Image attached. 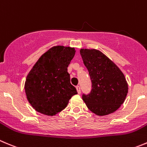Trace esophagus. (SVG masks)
Instances as JSON below:
<instances>
[{
    "instance_id": "34e87169",
    "label": "esophagus",
    "mask_w": 147,
    "mask_h": 147,
    "mask_svg": "<svg viewBox=\"0 0 147 147\" xmlns=\"http://www.w3.org/2000/svg\"><path fill=\"white\" fill-rule=\"evenodd\" d=\"M76 89H77V91H78V93H80V86H76Z\"/></svg>"
}]
</instances>
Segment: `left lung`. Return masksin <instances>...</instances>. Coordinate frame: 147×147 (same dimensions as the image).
<instances>
[{"label": "left lung", "instance_id": "left-lung-1", "mask_svg": "<svg viewBox=\"0 0 147 147\" xmlns=\"http://www.w3.org/2000/svg\"><path fill=\"white\" fill-rule=\"evenodd\" d=\"M80 52L92 82L90 92L82 94V100L90 111L98 116L113 113L127 95L128 84L124 75L100 51L81 49Z\"/></svg>", "mask_w": 147, "mask_h": 147}]
</instances>
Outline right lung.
Returning <instances> with one entry per match:
<instances>
[{
	"label": "right lung",
	"mask_w": 147,
	"mask_h": 147,
	"mask_svg": "<svg viewBox=\"0 0 147 147\" xmlns=\"http://www.w3.org/2000/svg\"><path fill=\"white\" fill-rule=\"evenodd\" d=\"M75 54L74 48L53 47L31 69L26 80L25 92L28 102L36 111L47 116L56 115L78 93L71 85L67 72Z\"/></svg>",
	"instance_id": "1"
}]
</instances>
